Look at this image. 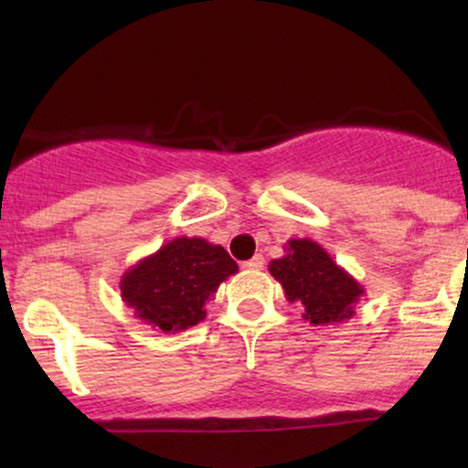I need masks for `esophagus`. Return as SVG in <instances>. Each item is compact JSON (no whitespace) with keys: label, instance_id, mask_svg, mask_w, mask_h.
Here are the masks:
<instances>
[{"label":"esophagus","instance_id":"obj_1","mask_svg":"<svg viewBox=\"0 0 468 468\" xmlns=\"http://www.w3.org/2000/svg\"><path fill=\"white\" fill-rule=\"evenodd\" d=\"M244 268H246V271H261V268H264V257L255 255L252 260L244 261Z\"/></svg>","mask_w":468,"mask_h":468}]
</instances>
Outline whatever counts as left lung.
I'll return each instance as SVG.
<instances>
[{
  "label": "left lung",
  "instance_id": "1",
  "mask_svg": "<svg viewBox=\"0 0 468 468\" xmlns=\"http://www.w3.org/2000/svg\"><path fill=\"white\" fill-rule=\"evenodd\" d=\"M286 255L268 264L290 303L303 308L313 325H335L352 319L365 288L314 239H288Z\"/></svg>",
  "mask_w": 468,
  "mask_h": 468
}]
</instances>
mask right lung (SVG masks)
I'll return each instance as SVG.
<instances>
[{"label":"right lung","instance_id":"1","mask_svg":"<svg viewBox=\"0 0 468 468\" xmlns=\"http://www.w3.org/2000/svg\"><path fill=\"white\" fill-rule=\"evenodd\" d=\"M238 272L222 246L202 238H176L143 257L121 277V297L136 319L155 332H185L207 316L219 283Z\"/></svg>","mask_w":468,"mask_h":468}]
</instances>
